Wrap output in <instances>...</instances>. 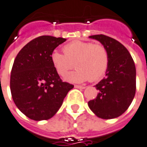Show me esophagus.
<instances>
[{
    "label": "esophagus",
    "instance_id": "1",
    "mask_svg": "<svg viewBox=\"0 0 147 147\" xmlns=\"http://www.w3.org/2000/svg\"><path fill=\"white\" fill-rule=\"evenodd\" d=\"M75 88H80V89H84V88H86V87H84L83 85H75Z\"/></svg>",
    "mask_w": 147,
    "mask_h": 147
}]
</instances>
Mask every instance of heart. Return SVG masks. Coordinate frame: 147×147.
<instances>
[{"label": "heart", "instance_id": "1", "mask_svg": "<svg viewBox=\"0 0 147 147\" xmlns=\"http://www.w3.org/2000/svg\"><path fill=\"white\" fill-rule=\"evenodd\" d=\"M63 50L64 54L57 50L52 52L51 62L60 76H64L75 63L76 70L65 77V80L70 83L98 81L107 71L109 56L102 45L77 40L65 45Z\"/></svg>", "mask_w": 147, "mask_h": 147}]
</instances>
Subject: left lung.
I'll return each mask as SVG.
<instances>
[{
  "instance_id": "obj_1",
  "label": "left lung",
  "mask_w": 147,
  "mask_h": 147,
  "mask_svg": "<svg viewBox=\"0 0 147 147\" xmlns=\"http://www.w3.org/2000/svg\"><path fill=\"white\" fill-rule=\"evenodd\" d=\"M105 47L109 56L106 77L95 85L97 97L88 102L89 108L103 119H115L123 115L135 95L136 69L131 54L116 40L105 35L89 36Z\"/></svg>"
}]
</instances>
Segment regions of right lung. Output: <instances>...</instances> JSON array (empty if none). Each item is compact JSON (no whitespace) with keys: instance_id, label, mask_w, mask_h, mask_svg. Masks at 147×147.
<instances>
[{"instance_id":"1","label":"right lung","mask_w":147,"mask_h":147,"mask_svg":"<svg viewBox=\"0 0 147 147\" xmlns=\"http://www.w3.org/2000/svg\"><path fill=\"white\" fill-rule=\"evenodd\" d=\"M66 41L41 36L28 42L17 54L10 76V90L16 106L35 121L53 117L74 85L61 80L51 62V54Z\"/></svg>"}]
</instances>
